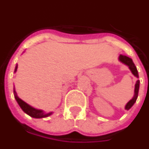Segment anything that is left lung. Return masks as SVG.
Here are the masks:
<instances>
[{
  "label": "left lung",
  "instance_id": "1",
  "mask_svg": "<svg viewBox=\"0 0 149 149\" xmlns=\"http://www.w3.org/2000/svg\"><path fill=\"white\" fill-rule=\"evenodd\" d=\"M119 60H120V62L125 64L126 65H127L129 67V69L131 71V72L133 73V75L136 77L137 78H138V70H137V68L135 66L134 63L133 62L132 59L129 58L127 55H123V54H120V56H119ZM139 86H140V81L139 80H137V82L135 84V87H134V97H132V99L130 100L129 102L127 103V105L125 106V109L129 110L130 108L132 107L136 101H137V98H138V91H139Z\"/></svg>",
  "mask_w": 149,
  "mask_h": 149
}]
</instances>
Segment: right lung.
Listing matches in <instances>:
<instances>
[{
	"mask_svg": "<svg viewBox=\"0 0 149 149\" xmlns=\"http://www.w3.org/2000/svg\"><path fill=\"white\" fill-rule=\"evenodd\" d=\"M17 68H18V65L15 66V72H16ZM14 95H15V98L18 102V104L20 106L22 111L24 112H26L27 115H29V116H31L33 118H37V119H40V118H44V117H47L52 114V112H49V113H45V112L43 111V110L40 109H37L35 108L32 107L29 105H28L27 103L22 101V99H20L18 95H17L16 92H15V90L14 88Z\"/></svg>",
	"mask_w": 149,
	"mask_h": 149,
	"instance_id": "right-lung-1",
	"label": "right lung"
}]
</instances>
